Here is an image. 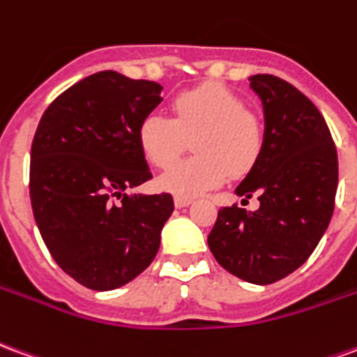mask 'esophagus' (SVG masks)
<instances>
[{"instance_id":"obj_1","label":"esophagus","mask_w":357,"mask_h":357,"mask_svg":"<svg viewBox=\"0 0 357 357\" xmlns=\"http://www.w3.org/2000/svg\"><path fill=\"white\" fill-rule=\"evenodd\" d=\"M174 202H176V206H178V208H185V206H189L193 201H191L189 197H176Z\"/></svg>"}]
</instances>
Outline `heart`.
<instances>
[{"mask_svg":"<svg viewBox=\"0 0 357 357\" xmlns=\"http://www.w3.org/2000/svg\"><path fill=\"white\" fill-rule=\"evenodd\" d=\"M193 139L195 156L174 164L158 185L176 197H195L247 174L260 158L264 132L239 95L220 84H206L174 97L172 118L149 112L137 128V143L149 162L166 168Z\"/></svg>","mask_w":357,"mask_h":357,"instance_id":"obj_1","label":"heart"}]
</instances>
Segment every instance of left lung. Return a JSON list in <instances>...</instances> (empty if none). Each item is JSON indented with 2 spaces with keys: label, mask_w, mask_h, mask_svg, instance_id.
Wrapping results in <instances>:
<instances>
[{
  "label": "left lung",
  "mask_w": 357,
  "mask_h": 357,
  "mask_svg": "<svg viewBox=\"0 0 357 357\" xmlns=\"http://www.w3.org/2000/svg\"><path fill=\"white\" fill-rule=\"evenodd\" d=\"M264 109L260 158L235 193L258 195L260 208L218 212L208 247L235 277L269 284L298 269L329 227L338 185L337 147L306 95L271 74L250 76Z\"/></svg>",
  "instance_id": "1"
}]
</instances>
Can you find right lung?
<instances>
[{
  "mask_svg": "<svg viewBox=\"0 0 357 357\" xmlns=\"http://www.w3.org/2000/svg\"><path fill=\"white\" fill-rule=\"evenodd\" d=\"M162 86L114 70L84 78L43 112L30 153V201L45 247L93 291L130 283L155 260L170 193L128 195L151 179L137 128Z\"/></svg>",
  "mask_w": 357,
  "mask_h": 357,
  "instance_id": "1",
  "label": "right lung"
}]
</instances>
